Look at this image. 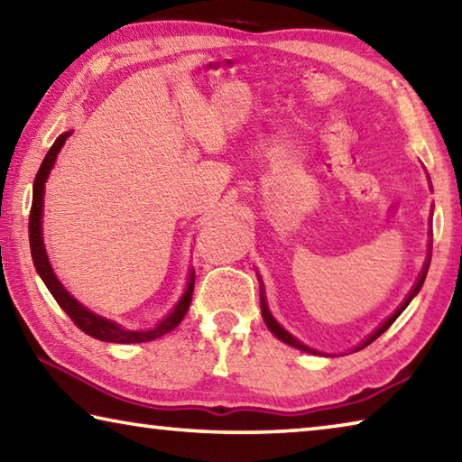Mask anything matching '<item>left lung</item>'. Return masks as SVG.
<instances>
[{
  "label": "left lung",
  "instance_id": "obj_1",
  "mask_svg": "<svg viewBox=\"0 0 462 462\" xmlns=\"http://www.w3.org/2000/svg\"><path fill=\"white\" fill-rule=\"evenodd\" d=\"M430 256H432V254H428V261H426V264H424V269H421L420 277H418V281H416V285H413V289H411V291H410V295L405 297V301L402 303L400 308H397V310L393 311V314H391V316L385 319V322H383V324L377 328V330H374V332L369 336V338H366L363 344H358V346H356L355 350H361V348H365V346H369V344H371L373 340H377L379 336H381L383 332H385L387 328H389L391 324H393L397 318H400L402 311L410 306V301L413 300V297H416V293L420 291L421 285H424L426 273H428V267H430ZM261 291H263V287H261ZM261 311H263V319H264V324H267L269 330H271L273 334H275L279 340H283L285 344H289V346H293V348H300V350H303V353H311V355H316V350H314V348H310V346H306V344H301L300 340H295L293 336L285 330V328H281V326L277 324V319L271 316V311H269V308H267V301H264V291L261 293Z\"/></svg>",
  "mask_w": 462,
  "mask_h": 462
}]
</instances>
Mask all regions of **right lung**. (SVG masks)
Wrapping results in <instances>:
<instances>
[{
    "instance_id": "obj_1",
    "label": "right lung",
    "mask_w": 462,
    "mask_h": 462,
    "mask_svg": "<svg viewBox=\"0 0 462 462\" xmlns=\"http://www.w3.org/2000/svg\"><path fill=\"white\" fill-rule=\"evenodd\" d=\"M71 136V132H65L60 134L54 144L51 146V151L46 152L44 161L41 169H38L36 179H34V189H32V209H30V222H28V236H30V250H32V261L34 267L38 271V275L44 281V285L49 287V291L52 293L54 300H57L59 306L65 310V314L73 319L75 326L83 330L85 334H89L91 338H97L101 342H116V344H136V342H148L159 338V336L167 334L181 324V319L185 318L187 310H189L191 303V295H193V285H195V275L191 271L189 275V283H187V289L181 300H179L177 306L171 310V314L165 316V319H161L152 330H124L122 326H118L112 319H106L97 314H93L85 306H81L75 297L62 287L60 281L54 275V271L49 263V256H46L44 250V240H42V203H44V183L49 179L51 169L57 161V154L65 144V140Z\"/></svg>"
}]
</instances>
